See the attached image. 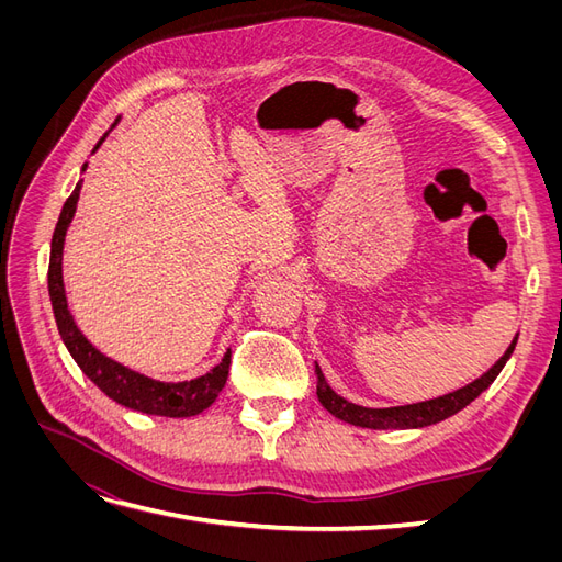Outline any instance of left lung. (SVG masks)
<instances>
[{
    "label": "left lung",
    "mask_w": 562,
    "mask_h": 562,
    "mask_svg": "<svg viewBox=\"0 0 562 562\" xmlns=\"http://www.w3.org/2000/svg\"><path fill=\"white\" fill-rule=\"evenodd\" d=\"M518 335L514 337V342L508 345V349L504 351L502 359L492 366L487 372L479 380H473L471 384L452 391V394L438 396L431 401H422V403H411V405H394V407H366V405H356L351 401H347L345 396H339L337 391L326 382L323 372L316 363L314 372H316V396L321 401V405L326 407L330 415H335L337 419L349 422L353 427H363V429H422V427H431L436 422H443L452 415H457L459 411L479 398L483 391L497 380V375L502 372V368L506 366V361L512 359V353L516 349Z\"/></svg>",
    "instance_id": "1"
}]
</instances>
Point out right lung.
Wrapping results in <instances>:
<instances>
[{
  "instance_id": "right-lung-1",
  "label": "right lung",
  "mask_w": 562,
  "mask_h": 562,
  "mask_svg": "<svg viewBox=\"0 0 562 562\" xmlns=\"http://www.w3.org/2000/svg\"><path fill=\"white\" fill-rule=\"evenodd\" d=\"M116 122L112 124V128L116 126ZM108 133L100 138L95 149L103 145ZM83 171H87V164L81 166V173ZM81 182L83 180L77 182L75 192L70 194V199L65 201V206L60 211L54 239H50V260H48L50 307H54L58 333L63 337L67 351H70V356L77 361L83 375H87L100 391H103V394H108L119 405L131 407V411L159 415V417H192V415L203 413L206 407L213 405V401L217 398V394L223 391V386L227 382L232 349L225 351L223 361H220L215 368H211L206 375H201L196 380H184V382H159V380H151L147 375H140V372L116 363L103 351H98L89 342V339L83 337V333L77 328L70 310H67V295H65V283H63V248H65L67 227H70L72 217L77 213Z\"/></svg>"
}]
</instances>
